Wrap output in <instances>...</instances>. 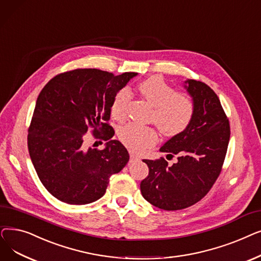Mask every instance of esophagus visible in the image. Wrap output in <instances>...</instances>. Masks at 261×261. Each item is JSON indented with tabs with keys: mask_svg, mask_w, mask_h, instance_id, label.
Returning a JSON list of instances; mask_svg holds the SVG:
<instances>
[{
	"mask_svg": "<svg viewBox=\"0 0 261 261\" xmlns=\"http://www.w3.org/2000/svg\"><path fill=\"white\" fill-rule=\"evenodd\" d=\"M129 156H130V163H134V161L140 160V157H139L137 154H135V153H133V152L129 153Z\"/></svg>",
	"mask_w": 261,
	"mask_h": 261,
	"instance_id": "1",
	"label": "esophagus"
}]
</instances>
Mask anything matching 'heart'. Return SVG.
I'll return each mask as SVG.
<instances>
[{"mask_svg": "<svg viewBox=\"0 0 261 261\" xmlns=\"http://www.w3.org/2000/svg\"><path fill=\"white\" fill-rule=\"evenodd\" d=\"M139 89L145 100L154 107L151 120L164 135L175 136L188 127L195 110L191 95L186 92H175L172 86L158 76L143 81L139 85ZM129 101V89H121L111 104V116L119 121L125 119ZM119 138L129 150L137 152L155 144L158 136L152 126L129 123L119 130Z\"/></svg>", "mask_w": 261, "mask_h": 261, "instance_id": "b5f03b06", "label": "heart"}]
</instances>
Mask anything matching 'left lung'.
Here are the masks:
<instances>
[{
  "mask_svg": "<svg viewBox=\"0 0 261 261\" xmlns=\"http://www.w3.org/2000/svg\"><path fill=\"white\" fill-rule=\"evenodd\" d=\"M184 87L194 101L193 118L159 150L177 155V161L169 166L163 157L143 159L148 175L140 184L142 196L164 210L187 208L208 193L220 175L230 137L228 119L215 91L194 80L185 81Z\"/></svg>",
  "mask_w": 261,
  "mask_h": 261,
  "instance_id": "8db88e82",
  "label": "left lung"
}]
</instances>
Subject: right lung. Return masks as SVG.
Here are the masks:
<instances>
[{
    "mask_svg": "<svg viewBox=\"0 0 261 261\" xmlns=\"http://www.w3.org/2000/svg\"><path fill=\"white\" fill-rule=\"evenodd\" d=\"M138 73L115 76L97 69H76L49 81L37 98L28 145L34 168L57 200L85 205L101 198L113 174L129 160L107 121L115 95ZM110 141L103 150L88 148L85 133ZM102 135H101L100 134Z\"/></svg>",
    "mask_w": 261,
    "mask_h": 261,
    "instance_id": "1",
    "label": "right lung"
}]
</instances>
